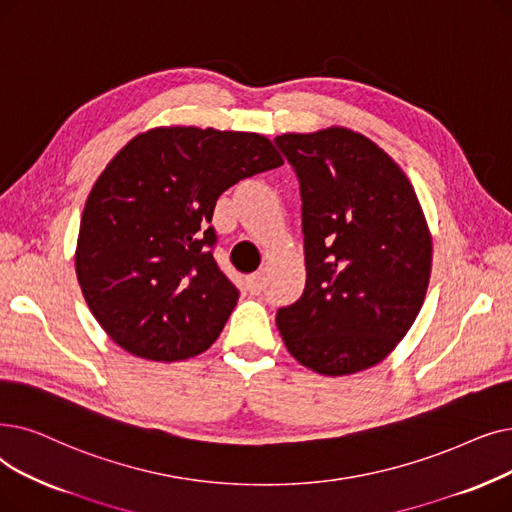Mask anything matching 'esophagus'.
Masks as SVG:
<instances>
[{"label":"esophagus","mask_w":512,"mask_h":512,"mask_svg":"<svg viewBox=\"0 0 512 512\" xmlns=\"http://www.w3.org/2000/svg\"><path fill=\"white\" fill-rule=\"evenodd\" d=\"M247 291L251 295H259L263 291V276L259 272L247 276Z\"/></svg>","instance_id":"esophagus-1"}]
</instances>
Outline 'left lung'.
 Masks as SVG:
<instances>
[{"instance_id":"1","label":"left lung","mask_w":512,"mask_h":512,"mask_svg":"<svg viewBox=\"0 0 512 512\" xmlns=\"http://www.w3.org/2000/svg\"><path fill=\"white\" fill-rule=\"evenodd\" d=\"M303 201L305 291L280 307L286 349L345 376L383 362L427 295L433 242L418 196L389 154L347 127L282 133Z\"/></svg>"}]
</instances>
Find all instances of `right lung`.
I'll use <instances>...</instances> for the list:
<instances>
[{"label": "right lung", "mask_w": 512, "mask_h": 512, "mask_svg": "<svg viewBox=\"0 0 512 512\" xmlns=\"http://www.w3.org/2000/svg\"><path fill=\"white\" fill-rule=\"evenodd\" d=\"M253 131L154 127L100 173L81 215L75 270L87 307L119 347L152 362L207 351L238 301L217 268V198L280 167Z\"/></svg>", "instance_id": "add662e5"}]
</instances>
